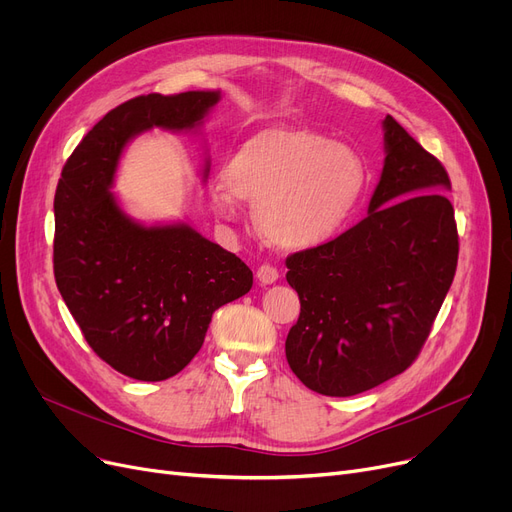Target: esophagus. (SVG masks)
<instances>
[{
    "label": "esophagus",
    "mask_w": 512,
    "mask_h": 512,
    "mask_svg": "<svg viewBox=\"0 0 512 512\" xmlns=\"http://www.w3.org/2000/svg\"><path fill=\"white\" fill-rule=\"evenodd\" d=\"M278 278H280V276H278V270H276L274 265H261L259 270H257V280H259L263 286L274 284Z\"/></svg>",
    "instance_id": "obj_1"
}]
</instances>
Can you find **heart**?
<instances>
[{
  "label": "heart",
  "mask_w": 512,
  "mask_h": 512,
  "mask_svg": "<svg viewBox=\"0 0 512 512\" xmlns=\"http://www.w3.org/2000/svg\"><path fill=\"white\" fill-rule=\"evenodd\" d=\"M369 184L363 155L309 126H267L242 143L213 180L209 201L234 220L240 201L255 203V222L272 247L311 251L351 222Z\"/></svg>",
  "instance_id": "b5f03b06"
}]
</instances>
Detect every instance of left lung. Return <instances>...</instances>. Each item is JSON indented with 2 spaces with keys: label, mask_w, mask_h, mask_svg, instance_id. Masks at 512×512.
I'll return each instance as SVG.
<instances>
[{
  "label": "left lung",
  "mask_w": 512,
  "mask_h": 512,
  "mask_svg": "<svg viewBox=\"0 0 512 512\" xmlns=\"http://www.w3.org/2000/svg\"><path fill=\"white\" fill-rule=\"evenodd\" d=\"M367 218L286 259L301 315L286 338L294 375L313 392L355 396L419 355L459 259L450 178L392 116Z\"/></svg>",
  "instance_id": "8db88e82"
}]
</instances>
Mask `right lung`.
<instances>
[{
    "mask_svg": "<svg viewBox=\"0 0 512 512\" xmlns=\"http://www.w3.org/2000/svg\"><path fill=\"white\" fill-rule=\"evenodd\" d=\"M220 91L141 95L107 112L68 157L53 213V274L89 346L141 382L182 371L215 309L240 299L253 272L191 224L145 226L112 193L124 147L161 128L199 132ZM209 174L205 159L203 180Z\"/></svg>",
    "mask_w": 512,
    "mask_h": 512,
    "instance_id": "1",
    "label": "right lung"
}]
</instances>
